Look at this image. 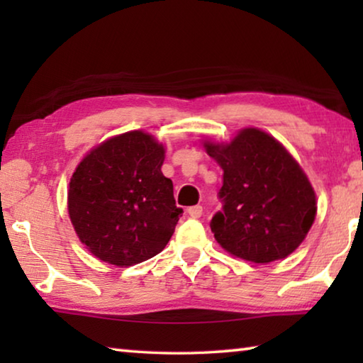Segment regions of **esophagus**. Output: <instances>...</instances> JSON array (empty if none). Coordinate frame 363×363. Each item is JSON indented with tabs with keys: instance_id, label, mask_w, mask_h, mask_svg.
Segmentation results:
<instances>
[{
	"instance_id": "esophagus-1",
	"label": "esophagus",
	"mask_w": 363,
	"mask_h": 363,
	"mask_svg": "<svg viewBox=\"0 0 363 363\" xmlns=\"http://www.w3.org/2000/svg\"><path fill=\"white\" fill-rule=\"evenodd\" d=\"M187 213H189V216L190 218H194V219H199L201 214H203V208H201L200 205H195V206H190L189 210H187Z\"/></svg>"
}]
</instances>
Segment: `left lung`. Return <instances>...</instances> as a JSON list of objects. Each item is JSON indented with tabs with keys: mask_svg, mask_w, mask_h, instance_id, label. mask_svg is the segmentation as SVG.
I'll use <instances>...</instances> for the list:
<instances>
[{
	"mask_svg": "<svg viewBox=\"0 0 363 363\" xmlns=\"http://www.w3.org/2000/svg\"><path fill=\"white\" fill-rule=\"evenodd\" d=\"M224 171L223 211L210 227L227 253L267 264L296 250L314 224L315 192L296 160L277 139L245 128L229 144L205 140Z\"/></svg>",
	"mask_w": 363,
	"mask_h": 363,
	"instance_id": "1",
	"label": "left lung"
}]
</instances>
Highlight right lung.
I'll use <instances>...</instances> for the list:
<instances>
[{
  "label": "right lung",
  "mask_w": 363,
  "mask_h": 363,
  "mask_svg": "<svg viewBox=\"0 0 363 363\" xmlns=\"http://www.w3.org/2000/svg\"><path fill=\"white\" fill-rule=\"evenodd\" d=\"M164 149L144 131L106 140L86 155L69 186V216L101 261L133 266L158 255L182 216L173 182L162 173Z\"/></svg>",
  "instance_id": "right-lung-1"
}]
</instances>
